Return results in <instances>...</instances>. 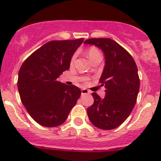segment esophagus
I'll return each instance as SVG.
<instances>
[{
	"label": "esophagus",
	"mask_w": 161,
	"mask_h": 161,
	"mask_svg": "<svg viewBox=\"0 0 161 161\" xmlns=\"http://www.w3.org/2000/svg\"><path fill=\"white\" fill-rule=\"evenodd\" d=\"M81 94H82V95H84V94H89L90 91H88V90L86 89V88H83V89L81 90Z\"/></svg>",
	"instance_id": "34e87169"
}]
</instances>
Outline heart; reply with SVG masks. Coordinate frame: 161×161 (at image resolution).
Segmentation results:
<instances>
[{"label":"heart","mask_w":161,"mask_h":161,"mask_svg":"<svg viewBox=\"0 0 161 161\" xmlns=\"http://www.w3.org/2000/svg\"><path fill=\"white\" fill-rule=\"evenodd\" d=\"M86 55H87V57L89 58V59L91 60V61H92V60L94 59V58H95L96 57L101 55V54H100L99 51L97 50V48H95V47H90V48L86 51ZM74 58H75V55L72 57L71 61H73Z\"/></svg>","instance_id":"b5f03b06"}]
</instances>
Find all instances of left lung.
Wrapping results in <instances>:
<instances>
[{
	"mask_svg": "<svg viewBox=\"0 0 161 161\" xmlns=\"http://www.w3.org/2000/svg\"><path fill=\"white\" fill-rule=\"evenodd\" d=\"M102 49L106 64L99 82L106 88V97L92 93L94 104L87 109L93 125L101 130H113L130 116L140 88L137 67L132 55L114 40L92 38L84 42Z\"/></svg>",
	"mask_w": 161,
	"mask_h": 161,
	"instance_id": "8db88e82",
	"label": "left lung"
}]
</instances>
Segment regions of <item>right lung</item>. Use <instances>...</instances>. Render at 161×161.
I'll return each instance as SVG.
<instances>
[{"label":"right lung","mask_w":161,"mask_h":161,"mask_svg":"<svg viewBox=\"0 0 161 161\" xmlns=\"http://www.w3.org/2000/svg\"><path fill=\"white\" fill-rule=\"evenodd\" d=\"M83 39L52 40L25 59L18 74L17 86L22 103L30 116L45 127H55L67 120L81 91L58 78L70 68L73 54Z\"/></svg>","instance_id":"1"}]
</instances>
